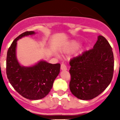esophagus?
<instances>
[{
  "mask_svg": "<svg viewBox=\"0 0 120 120\" xmlns=\"http://www.w3.org/2000/svg\"><path fill=\"white\" fill-rule=\"evenodd\" d=\"M61 69L62 70H67V65H65V64H64V63L61 64Z\"/></svg>",
  "mask_w": 120,
  "mask_h": 120,
  "instance_id": "1",
  "label": "esophagus"
}]
</instances>
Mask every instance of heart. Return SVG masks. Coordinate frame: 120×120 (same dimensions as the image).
<instances>
[{"label":"heart","mask_w":120,"mask_h":120,"mask_svg":"<svg viewBox=\"0 0 120 120\" xmlns=\"http://www.w3.org/2000/svg\"><path fill=\"white\" fill-rule=\"evenodd\" d=\"M78 46H79V43H77V42H76V41H72V42L70 43L67 48L65 49V52H71V51H73L74 50L76 49Z\"/></svg>","instance_id":"1"}]
</instances>
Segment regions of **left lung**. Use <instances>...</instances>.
<instances>
[{
    "label": "left lung",
    "mask_w": 120,
    "mask_h": 120,
    "mask_svg": "<svg viewBox=\"0 0 120 120\" xmlns=\"http://www.w3.org/2000/svg\"><path fill=\"white\" fill-rule=\"evenodd\" d=\"M70 90L77 98L88 100L101 94L111 82L114 54L109 43L101 35L93 49L71 59Z\"/></svg>",
    "instance_id": "obj_1"
}]
</instances>
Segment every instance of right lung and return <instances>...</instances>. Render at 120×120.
Returning <instances> with one entry per match:
<instances>
[{
  "label": "right lung",
  "mask_w": 120,
  "mask_h": 120,
  "mask_svg": "<svg viewBox=\"0 0 120 120\" xmlns=\"http://www.w3.org/2000/svg\"><path fill=\"white\" fill-rule=\"evenodd\" d=\"M26 31L14 40L6 56V75L9 83L17 93L29 100L44 98L50 91L60 71V64H52L41 61L32 67L21 66L16 58L17 41L22 37L35 34Z\"/></svg>",
  "instance_id": "obj_1"
}]
</instances>
